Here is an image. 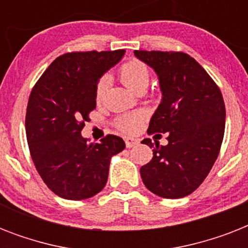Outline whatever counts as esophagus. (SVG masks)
<instances>
[{"label": "esophagus", "instance_id": "esophagus-1", "mask_svg": "<svg viewBox=\"0 0 248 248\" xmlns=\"http://www.w3.org/2000/svg\"><path fill=\"white\" fill-rule=\"evenodd\" d=\"M124 143H126V147L127 148H132V147H135L136 144L139 143V141H138L136 139H134V138L127 136V138H124Z\"/></svg>", "mask_w": 248, "mask_h": 248}]
</instances>
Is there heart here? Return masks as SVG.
<instances>
[{
  "label": "heart",
  "instance_id": "heart-1",
  "mask_svg": "<svg viewBox=\"0 0 248 248\" xmlns=\"http://www.w3.org/2000/svg\"><path fill=\"white\" fill-rule=\"evenodd\" d=\"M120 76L122 82L127 86L128 89L134 90V91H139L141 89H145L151 78V73H149V68L144 62L139 59H130L126 63H124L120 68ZM109 77L108 76H101L96 83V89H95V97L97 101H100L104 97L105 93L109 87ZM147 114L141 110L134 113H127L121 116L117 120V127L120 128L121 131L127 132V134H134V132L139 131L141 127V124L145 120Z\"/></svg>",
  "mask_w": 248,
  "mask_h": 248
}]
</instances>
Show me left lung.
<instances>
[{
  "mask_svg": "<svg viewBox=\"0 0 248 248\" xmlns=\"http://www.w3.org/2000/svg\"><path fill=\"white\" fill-rule=\"evenodd\" d=\"M158 76L162 101L152 117L148 134L167 135V145L153 148V158L140 175L152 193L176 200L200 186L212 169L225 130V104L221 91L208 73L181 51H134ZM161 136V135H159Z\"/></svg>",
  "mask_w": 248,
  "mask_h": 248,
  "instance_id": "8db88e82",
  "label": "left lung"
}]
</instances>
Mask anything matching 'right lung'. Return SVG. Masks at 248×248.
<instances>
[{"instance_id": "add662e5", "label": "right lung", "mask_w": 248, "mask_h": 248, "mask_svg": "<svg viewBox=\"0 0 248 248\" xmlns=\"http://www.w3.org/2000/svg\"><path fill=\"white\" fill-rule=\"evenodd\" d=\"M124 50L75 51L56 58L29 95L25 132L37 171L56 196L79 201L95 196L108 180L113 155L124 149L120 136L87 144L81 131L96 108L101 76Z\"/></svg>"}]
</instances>
